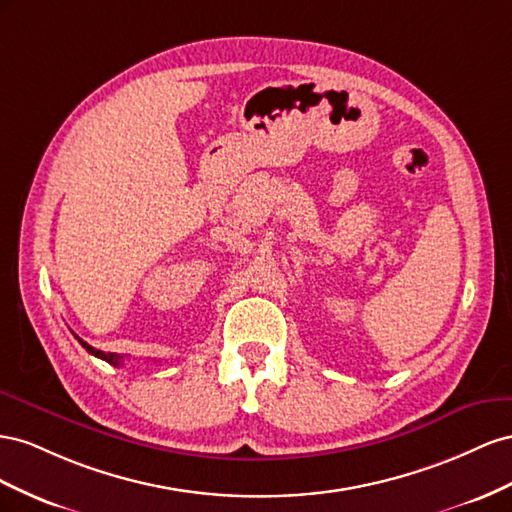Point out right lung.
Segmentation results:
<instances>
[{
    "label": "right lung",
    "mask_w": 512,
    "mask_h": 512,
    "mask_svg": "<svg viewBox=\"0 0 512 512\" xmlns=\"http://www.w3.org/2000/svg\"><path fill=\"white\" fill-rule=\"evenodd\" d=\"M77 337V334H75ZM77 341L85 347V352H90L92 356H96V358H100V360H105V362H109V364H113V367H120L122 364V356H118V354H105V352H100V349H94L92 345H87L83 339H79L77 337Z\"/></svg>",
    "instance_id": "add662e5"
}]
</instances>
